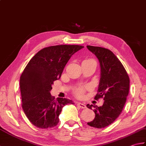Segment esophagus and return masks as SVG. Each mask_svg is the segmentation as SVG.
<instances>
[{
  "mask_svg": "<svg viewBox=\"0 0 146 146\" xmlns=\"http://www.w3.org/2000/svg\"><path fill=\"white\" fill-rule=\"evenodd\" d=\"M77 104H78V106L79 107H81V109L86 108V106H85L84 104L81 103V102H78Z\"/></svg>",
  "mask_w": 146,
  "mask_h": 146,
  "instance_id": "esophagus-1",
  "label": "esophagus"
}]
</instances>
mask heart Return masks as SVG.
<instances>
[{
    "instance_id": "heart-1",
    "label": "heart",
    "mask_w": 146,
    "mask_h": 146,
    "mask_svg": "<svg viewBox=\"0 0 146 146\" xmlns=\"http://www.w3.org/2000/svg\"><path fill=\"white\" fill-rule=\"evenodd\" d=\"M84 92V89L82 87L79 88L76 90V93L79 96V97H82V96L83 95Z\"/></svg>"
}]
</instances>
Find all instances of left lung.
I'll list each match as a JSON object with an SVG mask.
<instances>
[{
	"instance_id": "1",
	"label": "left lung",
	"mask_w": 146,
	"mask_h": 146,
	"mask_svg": "<svg viewBox=\"0 0 146 146\" xmlns=\"http://www.w3.org/2000/svg\"><path fill=\"white\" fill-rule=\"evenodd\" d=\"M87 48L100 63V78L95 98L104 97V100L100 107L87 104L88 108H94L95 114L94 119L87 124L103 128L112 124L121 113L128 95L130 79L123 65L111 51L92 46H87Z\"/></svg>"
}]
</instances>
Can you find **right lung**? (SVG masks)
<instances>
[{
  "instance_id": "obj_1",
  "label": "right lung",
  "mask_w": 146,
  "mask_h": 146,
  "mask_svg": "<svg viewBox=\"0 0 146 146\" xmlns=\"http://www.w3.org/2000/svg\"><path fill=\"white\" fill-rule=\"evenodd\" d=\"M79 45H58L43 48L33 56L20 77L22 107L26 116L39 128L54 127L62 108L72 100L54 98L50 92L73 54L83 48Z\"/></svg>"
}]
</instances>
